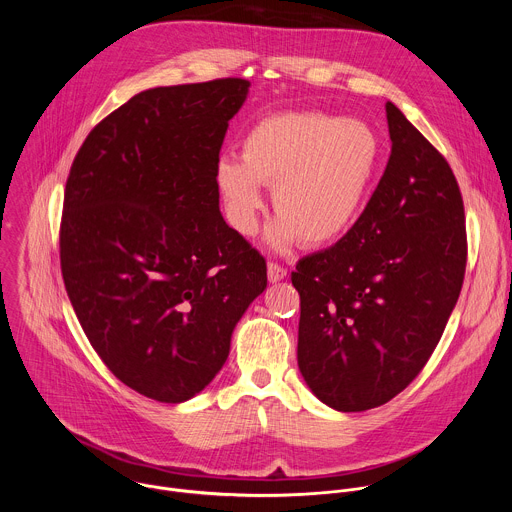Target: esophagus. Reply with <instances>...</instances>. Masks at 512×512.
I'll return each instance as SVG.
<instances>
[{
  "instance_id": "1",
  "label": "esophagus",
  "mask_w": 512,
  "mask_h": 512,
  "mask_svg": "<svg viewBox=\"0 0 512 512\" xmlns=\"http://www.w3.org/2000/svg\"><path fill=\"white\" fill-rule=\"evenodd\" d=\"M285 275H287V269H285L283 265H279V263H275V261H269V263H267V277H269L271 283L281 281Z\"/></svg>"
}]
</instances>
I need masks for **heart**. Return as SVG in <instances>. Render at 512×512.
Returning <instances> with one entry per match:
<instances>
[{"instance_id":"obj_1","label":"heart","mask_w":512,"mask_h":512,"mask_svg":"<svg viewBox=\"0 0 512 512\" xmlns=\"http://www.w3.org/2000/svg\"><path fill=\"white\" fill-rule=\"evenodd\" d=\"M379 158V135L364 121L320 111L277 113L245 133L241 160H218L216 186L241 235L257 231L265 206L261 186H273L277 218L269 241L285 247L300 239L302 245L320 247L356 223Z\"/></svg>"}]
</instances>
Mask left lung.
<instances>
[{
  "label": "left lung",
  "mask_w": 512,
  "mask_h": 512,
  "mask_svg": "<svg viewBox=\"0 0 512 512\" xmlns=\"http://www.w3.org/2000/svg\"><path fill=\"white\" fill-rule=\"evenodd\" d=\"M391 156L354 227L298 261V364L336 411L399 395L427 364L458 302L468 241L458 180L387 103Z\"/></svg>",
  "instance_id": "1"
}]
</instances>
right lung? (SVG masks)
I'll return each instance as SVG.
<instances>
[{
    "label": "right lung",
    "instance_id": "obj_1",
    "mask_svg": "<svg viewBox=\"0 0 512 512\" xmlns=\"http://www.w3.org/2000/svg\"><path fill=\"white\" fill-rule=\"evenodd\" d=\"M245 79L143 91L70 166L60 221L68 300L129 389L182 403L223 369L267 263L218 210L216 166Z\"/></svg>",
    "mask_w": 512,
    "mask_h": 512
}]
</instances>
